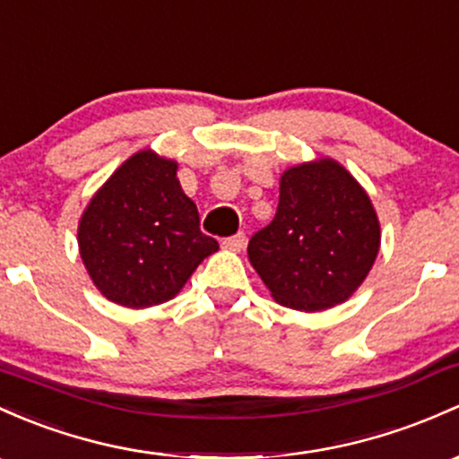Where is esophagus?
Returning a JSON list of instances; mask_svg holds the SVG:
<instances>
[{
    "label": "esophagus",
    "mask_w": 459,
    "mask_h": 459,
    "mask_svg": "<svg viewBox=\"0 0 459 459\" xmlns=\"http://www.w3.org/2000/svg\"><path fill=\"white\" fill-rule=\"evenodd\" d=\"M223 245L225 249H230V251H240L245 247V234L243 231H238V234H234V236H228V238H223Z\"/></svg>",
    "instance_id": "1"
}]
</instances>
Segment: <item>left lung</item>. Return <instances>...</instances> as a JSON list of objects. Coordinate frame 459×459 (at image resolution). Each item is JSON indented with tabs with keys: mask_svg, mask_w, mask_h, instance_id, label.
Here are the masks:
<instances>
[{
	"mask_svg": "<svg viewBox=\"0 0 459 459\" xmlns=\"http://www.w3.org/2000/svg\"><path fill=\"white\" fill-rule=\"evenodd\" d=\"M378 245L366 190L337 161L319 160L284 172L273 221L251 236L247 254L275 302L315 313L357 290Z\"/></svg>",
	"mask_w": 459,
	"mask_h": 459,
	"instance_id": "1",
	"label": "left lung"
}]
</instances>
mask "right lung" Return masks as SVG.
Segmentation results:
<instances>
[{"label": "right lung", "instance_id": "add662e5", "mask_svg": "<svg viewBox=\"0 0 459 459\" xmlns=\"http://www.w3.org/2000/svg\"><path fill=\"white\" fill-rule=\"evenodd\" d=\"M81 258L111 302L146 308L175 298L219 249L177 181V164L142 151L98 190L78 225Z\"/></svg>", "mask_w": 459, "mask_h": 459}]
</instances>
